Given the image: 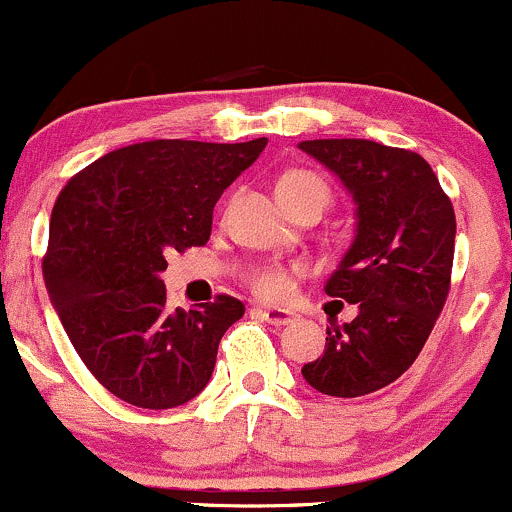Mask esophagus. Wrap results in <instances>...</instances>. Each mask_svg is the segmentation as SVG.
I'll list each match as a JSON object with an SVG mask.
<instances>
[{
  "label": "esophagus",
  "mask_w": 512,
  "mask_h": 512,
  "mask_svg": "<svg viewBox=\"0 0 512 512\" xmlns=\"http://www.w3.org/2000/svg\"><path fill=\"white\" fill-rule=\"evenodd\" d=\"M260 315L269 322V325H276V327L291 325V322L296 320V315H293L291 310H281V308H260Z\"/></svg>",
  "instance_id": "1"
}]
</instances>
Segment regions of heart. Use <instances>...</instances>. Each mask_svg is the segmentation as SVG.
Returning a JSON list of instances; mask_svg holds the SVG:
<instances>
[{
    "instance_id": "heart-1",
    "label": "heart",
    "mask_w": 512,
    "mask_h": 512,
    "mask_svg": "<svg viewBox=\"0 0 512 512\" xmlns=\"http://www.w3.org/2000/svg\"><path fill=\"white\" fill-rule=\"evenodd\" d=\"M276 195H279L284 207H293L296 202H303V199H320V202L327 204V185L317 178L310 170H289L286 175H281L279 182H276ZM293 272L284 264L267 262L260 264V267H252L248 274H245V284L248 289L255 293L262 301H279L286 293L291 291Z\"/></svg>"
}]
</instances>
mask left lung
Wrapping results in <instances>:
<instances>
[{
  "mask_svg": "<svg viewBox=\"0 0 512 512\" xmlns=\"http://www.w3.org/2000/svg\"><path fill=\"white\" fill-rule=\"evenodd\" d=\"M305 154L337 173L358 204L349 252L325 291L358 315L327 327L325 354L303 366L310 387L363 397L395 383L424 349L450 291L455 209L426 158L368 139H313Z\"/></svg>",
  "mask_w": 512,
  "mask_h": 512,
  "instance_id": "left-lung-1",
  "label": "left lung"
}]
</instances>
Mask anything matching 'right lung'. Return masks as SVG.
<instances>
[{"label":"right lung","mask_w":512,"mask_h":512,"mask_svg":"<svg viewBox=\"0 0 512 512\" xmlns=\"http://www.w3.org/2000/svg\"><path fill=\"white\" fill-rule=\"evenodd\" d=\"M264 146V137L132 144L79 170L57 197L45 286L76 354L122 402L173 409L207 387L245 305L219 293L173 313L161 272L170 250L207 245L216 199Z\"/></svg>","instance_id":"obj_1"}]
</instances>
